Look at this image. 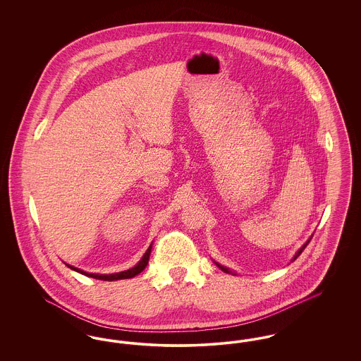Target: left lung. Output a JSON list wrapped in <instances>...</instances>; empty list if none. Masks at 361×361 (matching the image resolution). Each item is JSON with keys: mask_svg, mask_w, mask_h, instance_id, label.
I'll return each instance as SVG.
<instances>
[{"mask_svg": "<svg viewBox=\"0 0 361 361\" xmlns=\"http://www.w3.org/2000/svg\"><path fill=\"white\" fill-rule=\"evenodd\" d=\"M310 240H311V238H310V240H307V242H306V243H305V245H303V246H302V247H300V249H299V250H298V252H296V253H295V256H293V258H292V261H295V259H296V258H298V257H299V256H300V253H302V252H303V250H305V247H306V246H307V245H309ZM215 264H216V265H218V267H219V268H221V269H222V271H224V272H226V274H233V272H231V271H228V269H227V268H226V267H224V265H221V264H218V262H215Z\"/></svg>", "mask_w": 361, "mask_h": 361, "instance_id": "obj_1", "label": "left lung"}]
</instances>
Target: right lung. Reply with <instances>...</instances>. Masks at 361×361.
<instances>
[{
    "label": "right lung",
    "instance_id": "1",
    "mask_svg": "<svg viewBox=\"0 0 361 361\" xmlns=\"http://www.w3.org/2000/svg\"><path fill=\"white\" fill-rule=\"evenodd\" d=\"M150 253H152V245L149 246V249L146 250V253L143 255V257L140 258V261L137 262V265L128 271H124V272H119V274H112V275H99V274H87L84 272L75 267H71L69 264H66L69 267L70 269L78 272V274H82V275L89 276V277H93V279H99V280H105V281H114V280H121V279H131L134 276L139 275L146 267H147V262H149V257H150Z\"/></svg>",
    "mask_w": 361,
    "mask_h": 361
}]
</instances>
